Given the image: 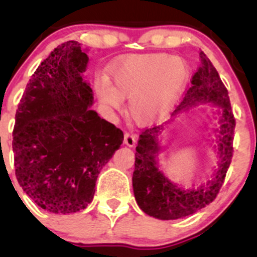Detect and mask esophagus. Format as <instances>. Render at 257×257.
<instances>
[{
    "instance_id": "obj_1",
    "label": "esophagus",
    "mask_w": 257,
    "mask_h": 257,
    "mask_svg": "<svg viewBox=\"0 0 257 257\" xmlns=\"http://www.w3.org/2000/svg\"><path fill=\"white\" fill-rule=\"evenodd\" d=\"M135 143H137V137H135L134 134H132V133L125 132L124 133V144L125 145L129 147H133V146H135Z\"/></svg>"
}]
</instances>
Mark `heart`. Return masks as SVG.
<instances>
[{
    "label": "heart",
    "instance_id": "b5f03b06",
    "mask_svg": "<svg viewBox=\"0 0 257 257\" xmlns=\"http://www.w3.org/2000/svg\"><path fill=\"white\" fill-rule=\"evenodd\" d=\"M188 65L168 54L137 55L125 61L108 81L98 84L101 104L119 110L129 99V114L138 124H149L164 116L175 104L188 79Z\"/></svg>",
    "mask_w": 257,
    "mask_h": 257
}]
</instances>
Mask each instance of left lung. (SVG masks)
Here are the masks:
<instances>
[{
  "label": "left lung",
  "instance_id": "obj_1",
  "mask_svg": "<svg viewBox=\"0 0 257 257\" xmlns=\"http://www.w3.org/2000/svg\"><path fill=\"white\" fill-rule=\"evenodd\" d=\"M199 55L200 66L191 79L192 85L186 91L181 105H179L175 112L206 102H213L221 107L220 163L214 178L206 186H199L197 190L180 188L163 175L156 162V155L161 150L157 137L163 125L145 129L138 141L133 188L141 210L159 220H176L188 216L213 202L222 187L232 162L235 118L231 108L228 91L208 57L203 52Z\"/></svg>",
  "mask_w": 257,
  "mask_h": 257
}]
</instances>
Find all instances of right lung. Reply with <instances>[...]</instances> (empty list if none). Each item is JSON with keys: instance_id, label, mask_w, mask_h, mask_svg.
I'll return each instance as SVG.
<instances>
[{"instance_id": "right-lung-1", "label": "right lung", "mask_w": 257, "mask_h": 257, "mask_svg": "<svg viewBox=\"0 0 257 257\" xmlns=\"http://www.w3.org/2000/svg\"><path fill=\"white\" fill-rule=\"evenodd\" d=\"M87 64L77 41L58 46L31 76L16 113L17 180L54 214L87 208L100 170L123 143V132L89 108L93 90L82 77Z\"/></svg>"}]
</instances>
